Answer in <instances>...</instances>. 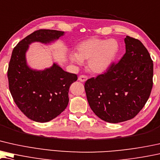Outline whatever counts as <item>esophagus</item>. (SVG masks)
Masks as SVG:
<instances>
[{"label": "esophagus", "mask_w": 160, "mask_h": 160, "mask_svg": "<svg viewBox=\"0 0 160 160\" xmlns=\"http://www.w3.org/2000/svg\"><path fill=\"white\" fill-rule=\"evenodd\" d=\"M87 79H88V77L87 76H84V75L79 76H78V80L80 81V82H84Z\"/></svg>", "instance_id": "34e87169"}]
</instances>
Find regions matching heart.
Returning a JSON list of instances; mask_svg holds the SVG:
<instances>
[{"mask_svg": "<svg viewBox=\"0 0 160 160\" xmlns=\"http://www.w3.org/2000/svg\"><path fill=\"white\" fill-rule=\"evenodd\" d=\"M118 43L115 40L89 38L77 46V53L71 52L69 58L78 65L88 61V68L92 72L100 73L110 67L118 52Z\"/></svg>", "mask_w": 160, "mask_h": 160, "instance_id": "heart-1", "label": "heart"}]
</instances>
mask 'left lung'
<instances>
[{
    "mask_svg": "<svg viewBox=\"0 0 160 160\" xmlns=\"http://www.w3.org/2000/svg\"><path fill=\"white\" fill-rule=\"evenodd\" d=\"M124 42L126 53L118 63L84 85L94 114L112 123L135 117L147 102L153 85V61L147 48L129 36Z\"/></svg>",
    "mask_w": 160,
    "mask_h": 160,
    "instance_id": "obj_1",
    "label": "left lung"
}]
</instances>
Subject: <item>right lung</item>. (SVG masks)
Here are the masks:
<instances>
[{
  "mask_svg": "<svg viewBox=\"0 0 160 160\" xmlns=\"http://www.w3.org/2000/svg\"><path fill=\"white\" fill-rule=\"evenodd\" d=\"M64 32L40 29L23 39L13 50L8 69L9 89L17 107L34 121H50L68 104V91L77 76L64 71L57 63L42 70L32 68L27 52L34 42L51 45Z\"/></svg>",
  "mask_w": 160,
  "mask_h": 160,
  "instance_id": "obj_1",
  "label": "right lung"
}]
</instances>
